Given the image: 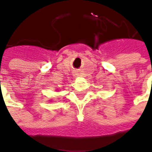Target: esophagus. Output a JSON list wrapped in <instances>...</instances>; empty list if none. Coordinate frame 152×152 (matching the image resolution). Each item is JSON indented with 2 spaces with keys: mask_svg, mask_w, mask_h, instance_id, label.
I'll return each instance as SVG.
<instances>
[{
  "mask_svg": "<svg viewBox=\"0 0 152 152\" xmlns=\"http://www.w3.org/2000/svg\"><path fill=\"white\" fill-rule=\"evenodd\" d=\"M74 75V77L76 78V77H79V73L77 72V71H75V72H74V75Z\"/></svg>",
  "mask_w": 152,
  "mask_h": 152,
  "instance_id": "1",
  "label": "esophagus"
}]
</instances>
